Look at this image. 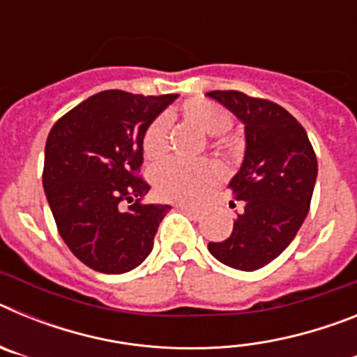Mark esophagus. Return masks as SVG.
Returning a JSON list of instances; mask_svg holds the SVG:
<instances>
[{"mask_svg":"<svg viewBox=\"0 0 357 357\" xmlns=\"http://www.w3.org/2000/svg\"><path fill=\"white\" fill-rule=\"evenodd\" d=\"M176 209L182 211V213L191 214L193 218H200V209H197V207H193V206H189V204H176Z\"/></svg>","mask_w":357,"mask_h":357,"instance_id":"obj_1","label":"esophagus"}]
</instances>
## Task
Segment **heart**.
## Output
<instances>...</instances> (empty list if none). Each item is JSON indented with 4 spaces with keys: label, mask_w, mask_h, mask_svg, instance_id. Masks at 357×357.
Wrapping results in <instances>:
<instances>
[{
    "label": "heart",
    "mask_w": 357,
    "mask_h": 357,
    "mask_svg": "<svg viewBox=\"0 0 357 357\" xmlns=\"http://www.w3.org/2000/svg\"><path fill=\"white\" fill-rule=\"evenodd\" d=\"M182 114L209 135L223 134L232 123L225 107L204 98L188 100L182 105ZM169 128V118L162 114L157 116L144 130L143 150L150 160H159L168 153ZM222 178L223 168L214 160L189 164L172 159L153 169V185L157 193L166 200L176 202H198Z\"/></svg>",
    "instance_id": "heart-1"
}]
</instances>
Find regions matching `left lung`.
<instances>
[{"label":"left lung","instance_id":"8db88e82","mask_svg":"<svg viewBox=\"0 0 357 357\" xmlns=\"http://www.w3.org/2000/svg\"><path fill=\"white\" fill-rule=\"evenodd\" d=\"M207 96L245 125V159L229 182L243 202L232 234L209 243L220 263L254 272L288 248L307 216L318 162L304 127L288 110L239 91H211Z\"/></svg>","mask_w":357,"mask_h":357}]
</instances>
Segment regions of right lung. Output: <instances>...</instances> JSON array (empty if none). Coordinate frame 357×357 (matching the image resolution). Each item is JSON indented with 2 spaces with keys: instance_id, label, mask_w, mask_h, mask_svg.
Returning <instances> with one entry per match:
<instances>
[{
  "instance_id": "obj_1",
  "label": "right lung",
  "mask_w": 357,
  "mask_h": 357,
  "mask_svg": "<svg viewBox=\"0 0 357 357\" xmlns=\"http://www.w3.org/2000/svg\"><path fill=\"white\" fill-rule=\"evenodd\" d=\"M176 98L102 91L50 130L44 193L59 234L85 266L118 275L150 255L159 223L172 207L141 202L150 189L137 176L143 135ZM125 199L131 206L123 211L119 204Z\"/></svg>"
}]
</instances>
